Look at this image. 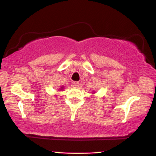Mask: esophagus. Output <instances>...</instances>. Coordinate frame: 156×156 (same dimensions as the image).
Masks as SVG:
<instances>
[{"mask_svg":"<svg viewBox=\"0 0 156 156\" xmlns=\"http://www.w3.org/2000/svg\"><path fill=\"white\" fill-rule=\"evenodd\" d=\"M73 87H78V86H79V82H78V81H74V82H73Z\"/></svg>","mask_w":156,"mask_h":156,"instance_id":"obj_1","label":"esophagus"}]
</instances>
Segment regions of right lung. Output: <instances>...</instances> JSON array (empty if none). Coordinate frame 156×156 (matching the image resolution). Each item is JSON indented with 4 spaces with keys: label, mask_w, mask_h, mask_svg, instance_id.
<instances>
[{
    "label": "right lung",
    "mask_w": 156,
    "mask_h": 156,
    "mask_svg": "<svg viewBox=\"0 0 156 156\" xmlns=\"http://www.w3.org/2000/svg\"><path fill=\"white\" fill-rule=\"evenodd\" d=\"M62 89H63V87H62Z\"/></svg>",
    "instance_id": "right-lung-1"
}]
</instances>
